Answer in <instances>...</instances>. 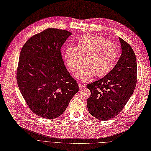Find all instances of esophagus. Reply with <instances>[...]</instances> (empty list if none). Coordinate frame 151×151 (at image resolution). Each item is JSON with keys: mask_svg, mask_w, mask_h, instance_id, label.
Segmentation results:
<instances>
[{"mask_svg": "<svg viewBox=\"0 0 151 151\" xmlns=\"http://www.w3.org/2000/svg\"><path fill=\"white\" fill-rule=\"evenodd\" d=\"M78 86H79V88H80V89H82V88H84V85H83L82 83H78Z\"/></svg>", "mask_w": 151, "mask_h": 151, "instance_id": "obj_1", "label": "esophagus"}]
</instances>
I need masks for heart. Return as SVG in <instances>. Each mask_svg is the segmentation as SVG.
Here are the masks:
<instances>
[{
  "label": "heart",
  "instance_id": "obj_1",
  "mask_svg": "<svg viewBox=\"0 0 151 151\" xmlns=\"http://www.w3.org/2000/svg\"><path fill=\"white\" fill-rule=\"evenodd\" d=\"M118 56L119 47L115 42L91 35L80 37L75 47H67L64 52L66 66L73 73L79 70L83 60L85 65L76 75L81 81L88 80L93 75L97 77L107 75Z\"/></svg>",
  "mask_w": 151,
  "mask_h": 151
}]
</instances>
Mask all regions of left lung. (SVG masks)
<instances>
[{
  "instance_id": "obj_1",
  "label": "left lung",
  "mask_w": 151,
  "mask_h": 151,
  "mask_svg": "<svg viewBox=\"0 0 151 151\" xmlns=\"http://www.w3.org/2000/svg\"><path fill=\"white\" fill-rule=\"evenodd\" d=\"M122 54L113 70L104 78L86 85L91 91L87 99L90 114L99 120L117 115L133 94L137 83V61L129 44L119 37Z\"/></svg>"
}]
</instances>
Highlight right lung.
<instances>
[{
    "instance_id": "1",
    "label": "right lung",
    "mask_w": 151,
    "mask_h": 151,
    "mask_svg": "<svg viewBox=\"0 0 151 151\" xmlns=\"http://www.w3.org/2000/svg\"><path fill=\"white\" fill-rule=\"evenodd\" d=\"M72 33L49 28L22 47L17 70L19 90L33 113L47 119L60 116L79 90L64 65L61 48Z\"/></svg>"
}]
</instances>
